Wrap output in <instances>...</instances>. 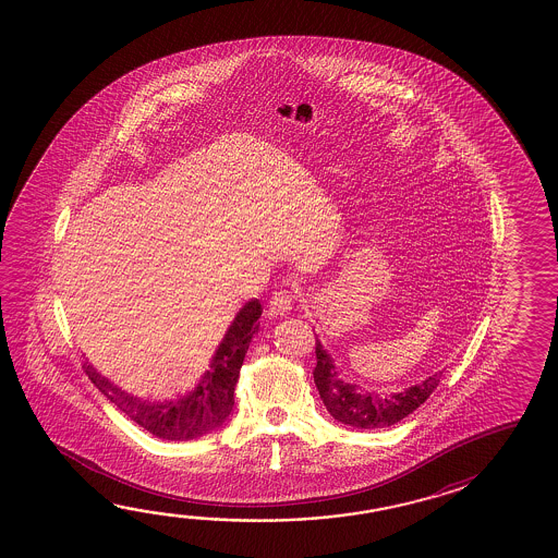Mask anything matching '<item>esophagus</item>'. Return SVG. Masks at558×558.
<instances>
[{
	"label": "esophagus",
	"instance_id": "1",
	"mask_svg": "<svg viewBox=\"0 0 558 558\" xmlns=\"http://www.w3.org/2000/svg\"><path fill=\"white\" fill-rule=\"evenodd\" d=\"M294 300H296V296L292 292H288V290L274 292V296L270 298V304H268L270 316H286L294 306Z\"/></svg>",
	"mask_w": 558,
	"mask_h": 558
}]
</instances>
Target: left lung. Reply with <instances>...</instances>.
Here are the masks:
<instances>
[{
    "label": "left lung",
    "mask_w": 558,
    "mask_h": 558,
    "mask_svg": "<svg viewBox=\"0 0 558 558\" xmlns=\"http://www.w3.org/2000/svg\"><path fill=\"white\" fill-rule=\"evenodd\" d=\"M316 360L318 364L314 367V384L318 387L319 398L324 401L326 410L330 411L333 420L357 429L389 427L408 417L420 408L421 403L427 401L439 386V377H441L439 372L435 376L427 377L420 386L410 387L401 393H391L387 398H379L372 393H362L357 386L345 384L340 379L336 365L318 340H316Z\"/></svg>",
    "instance_id": "8db88e82"
}]
</instances>
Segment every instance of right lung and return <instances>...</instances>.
I'll list each match as a JSON object with an SVG mask.
<instances>
[{"label": "right lung", "instance_id": "right-lung-1", "mask_svg": "<svg viewBox=\"0 0 558 558\" xmlns=\"http://www.w3.org/2000/svg\"><path fill=\"white\" fill-rule=\"evenodd\" d=\"M262 316L260 302L254 298L240 310L227 336L218 345L201 384L186 398L174 399L167 403H148L126 396L109 379L99 376L92 365H83L102 396L111 399L119 410L138 423L143 429L153 433L159 439L169 441H189L205 433L217 429L227 421L234 405V387L239 381L240 367L244 362L252 336L258 331V318Z\"/></svg>", "mask_w": 558, "mask_h": 558}]
</instances>
